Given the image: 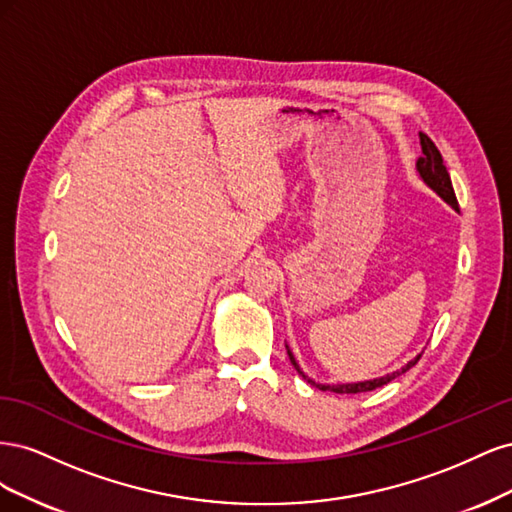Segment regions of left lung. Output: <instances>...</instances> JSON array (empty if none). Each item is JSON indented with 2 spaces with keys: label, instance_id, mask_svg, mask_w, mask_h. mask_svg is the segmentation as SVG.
Listing matches in <instances>:
<instances>
[{
  "label": "left lung",
  "instance_id": "left-lung-1",
  "mask_svg": "<svg viewBox=\"0 0 512 512\" xmlns=\"http://www.w3.org/2000/svg\"><path fill=\"white\" fill-rule=\"evenodd\" d=\"M418 136H421V151H423V153H421V158H418V162H416L418 175H421V177H423V181L429 185V188H431L433 192H438V194L446 200L448 205H451L453 209H459L457 196H455L453 183H451V175H448V170H446V166H444L442 153L438 151L436 143H433L427 134L418 132ZM288 356H290V363L294 365V369H297L299 374H301L307 382L316 384L314 380H309V378L303 374V371L299 369V365H297V361H294V356L290 354V350H288ZM418 359H421V354H418L416 359H414V361H410L406 367H401V369L393 371V374H389V376H382V378H376V380L356 382V384H337V386H324V384H316V386H318L320 391H333V393H367V391H374V389H378V386L389 384L393 378L401 376V374H404V371H408L410 367H414V365L418 363Z\"/></svg>",
  "mask_w": 512,
  "mask_h": 512
}]
</instances>
